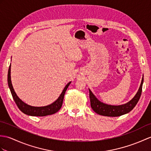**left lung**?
<instances>
[{"mask_svg": "<svg viewBox=\"0 0 151 151\" xmlns=\"http://www.w3.org/2000/svg\"><path fill=\"white\" fill-rule=\"evenodd\" d=\"M143 83V76L142 77L141 84H140L138 92L136 93L135 96L127 103L119 105V106H112V105H109L101 102L95 96L91 91L89 89L91 107L96 113L100 115L105 116L115 117L127 114L133 109V108L136 106V105L137 104L138 101H139L142 94Z\"/></svg>", "mask_w": 151, "mask_h": 151, "instance_id": "1", "label": "left lung"}]
</instances>
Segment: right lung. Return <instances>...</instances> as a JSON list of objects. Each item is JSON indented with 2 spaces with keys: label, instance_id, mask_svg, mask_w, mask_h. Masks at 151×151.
<instances>
[{
  "label": "right lung",
  "instance_id": "add662e5",
  "mask_svg": "<svg viewBox=\"0 0 151 151\" xmlns=\"http://www.w3.org/2000/svg\"><path fill=\"white\" fill-rule=\"evenodd\" d=\"M71 83V82H69L67 85L65 86L62 93L60 94V95L59 96L57 100H55L53 103H52L46 106H29V105H27L26 103H24V101L21 99H20L19 96L17 95L16 93L15 92V90H14L13 87L11 80V64H10L8 69V83L14 101H15L17 106H18L19 109L22 111L23 113L29 116H45L55 114L57 113V112H58L60 109V108L62 106L64 94L65 93L66 90L68 89V87L69 86V84Z\"/></svg>",
  "mask_w": 151,
  "mask_h": 151
}]
</instances>
